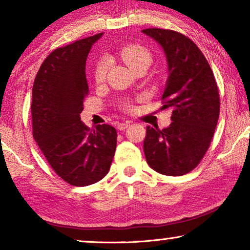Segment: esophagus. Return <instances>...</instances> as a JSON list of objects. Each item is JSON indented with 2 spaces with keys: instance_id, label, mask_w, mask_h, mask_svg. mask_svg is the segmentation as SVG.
<instances>
[{
  "instance_id": "esophagus-1",
  "label": "esophagus",
  "mask_w": 250,
  "mask_h": 250,
  "mask_svg": "<svg viewBox=\"0 0 250 250\" xmlns=\"http://www.w3.org/2000/svg\"><path fill=\"white\" fill-rule=\"evenodd\" d=\"M129 126V123L126 122V123H118L117 124V128L119 129V131H124V129H126Z\"/></svg>"
}]
</instances>
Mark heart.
<instances>
[{
    "label": "heart",
    "instance_id": "heart-1",
    "mask_svg": "<svg viewBox=\"0 0 250 250\" xmlns=\"http://www.w3.org/2000/svg\"><path fill=\"white\" fill-rule=\"evenodd\" d=\"M119 56L123 61L131 68L132 70H135L136 68L146 66L148 68L150 63L152 62V54L146 47L140 45V44H128V45L123 46L119 51ZM109 67V60L107 58H101L98 61L94 67V81L97 83H102L107 76V71ZM123 108L125 110L131 111L133 109V104L131 101L124 100L122 102Z\"/></svg>",
    "mask_w": 250,
    "mask_h": 250
}]
</instances>
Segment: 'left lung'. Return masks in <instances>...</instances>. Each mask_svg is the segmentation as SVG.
Returning a JSON list of instances; mask_svg holds the SVG:
<instances>
[{"mask_svg": "<svg viewBox=\"0 0 250 250\" xmlns=\"http://www.w3.org/2000/svg\"><path fill=\"white\" fill-rule=\"evenodd\" d=\"M164 49L168 80L163 108H172V123L146 126L143 151L148 165L163 175L180 176L196 168L209 148L220 116V94L213 70L189 37L175 30L146 28Z\"/></svg>", "mask_w": 250, "mask_h": 250, "instance_id": "left-lung-1", "label": "left lung"}]
</instances>
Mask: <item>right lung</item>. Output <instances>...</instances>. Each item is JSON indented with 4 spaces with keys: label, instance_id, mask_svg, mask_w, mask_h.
<instances>
[{
    "label": "right lung",
    "instance_id": "1",
    "mask_svg": "<svg viewBox=\"0 0 250 250\" xmlns=\"http://www.w3.org/2000/svg\"><path fill=\"white\" fill-rule=\"evenodd\" d=\"M102 33L52 51L33 85V136L52 169L75 187L97 183L107 175L117 145L110 125L90 129L81 122L88 94L85 63Z\"/></svg>",
    "mask_w": 250,
    "mask_h": 250
}]
</instances>
